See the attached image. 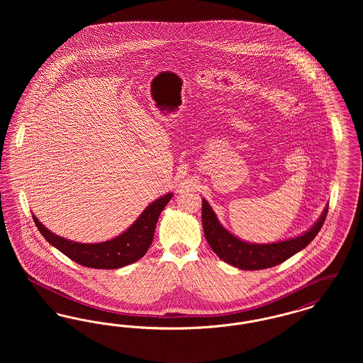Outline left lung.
Listing matches in <instances>:
<instances>
[{
	"label": "left lung",
	"mask_w": 363,
	"mask_h": 363,
	"mask_svg": "<svg viewBox=\"0 0 363 363\" xmlns=\"http://www.w3.org/2000/svg\"><path fill=\"white\" fill-rule=\"evenodd\" d=\"M328 209L323 212L318 222L306 231L303 235L291 238L289 241L275 242L267 245H255L241 241L230 234L218 222L212 208L203 199L201 219L204 227V235L211 249L230 265H234L245 271H257L279 265L290 259L295 253L302 250L311 243L318 234L325 222Z\"/></svg>",
	"instance_id": "obj_1"
}]
</instances>
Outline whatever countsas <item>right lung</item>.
I'll list each match as a JSON object with an SVG mask.
<instances>
[{"label":"right lung","mask_w":363,"mask_h":363,"mask_svg":"<svg viewBox=\"0 0 363 363\" xmlns=\"http://www.w3.org/2000/svg\"><path fill=\"white\" fill-rule=\"evenodd\" d=\"M172 196L173 194L169 193L157 199L150 207L145 208L138 220L120 237L101 243H79L61 238L42 225L35 215L33 218L45 240L74 262L86 268L117 269L138 261L147 253L154 240L157 218Z\"/></svg>","instance_id":"1"}]
</instances>
